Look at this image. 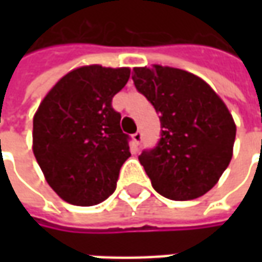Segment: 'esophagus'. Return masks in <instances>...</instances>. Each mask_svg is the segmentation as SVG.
I'll return each instance as SVG.
<instances>
[{
  "label": "esophagus",
  "mask_w": 262,
  "mask_h": 262,
  "mask_svg": "<svg viewBox=\"0 0 262 262\" xmlns=\"http://www.w3.org/2000/svg\"><path fill=\"white\" fill-rule=\"evenodd\" d=\"M132 137H133V142H135V144H137V146H139V144H140L143 140V133L142 132H136V133H135V135H133Z\"/></svg>",
  "instance_id": "obj_1"
}]
</instances>
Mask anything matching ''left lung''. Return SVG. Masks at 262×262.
<instances>
[{
    "mask_svg": "<svg viewBox=\"0 0 262 262\" xmlns=\"http://www.w3.org/2000/svg\"><path fill=\"white\" fill-rule=\"evenodd\" d=\"M132 78L160 114V140L139 156L153 188L172 201L205 195L233 156L236 125L225 102L184 70L136 67Z\"/></svg>",
    "mask_w": 262,
    "mask_h": 262,
    "instance_id": "left-lung-1",
    "label": "left lung"
}]
</instances>
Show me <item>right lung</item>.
<instances>
[{
  "instance_id": "obj_1",
  "label": "right lung",
  "mask_w": 262,
  "mask_h": 262,
  "mask_svg": "<svg viewBox=\"0 0 262 262\" xmlns=\"http://www.w3.org/2000/svg\"><path fill=\"white\" fill-rule=\"evenodd\" d=\"M130 70L85 66L50 90L33 118V154L49 185L66 202L91 206L116 189L130 157V137L120 129L112 98Z\"/></svg>"
}]
</instances>
